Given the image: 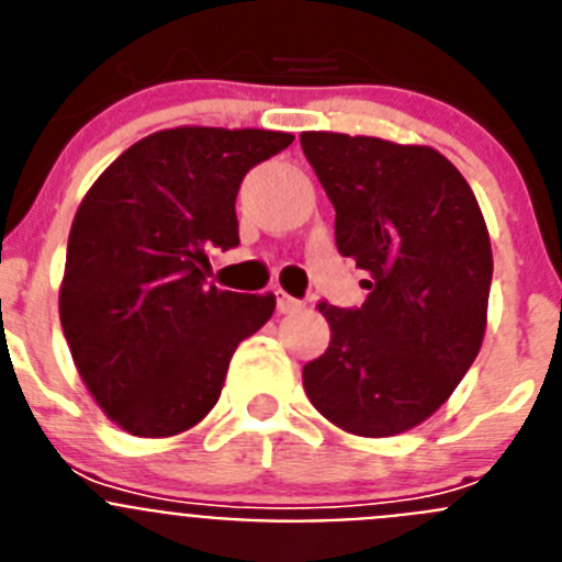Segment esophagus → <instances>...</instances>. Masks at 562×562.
I'll return each mask as SVG.
<instances>
[{
  "label": "esophagus",
  "instance_id": "esophagus-1",
  "mask_svg": "<svg viewBox=\"0 0 562 562\" xmlns=\"http://www.w3.org/2000/svg\"><path fill=\"white\" fill-rule=\"evenodd\" d=\"M276 306H278V312H281V315H295V312L304 310L306 304H304V301H297V297L286 295V292L276 290Z\"/></svg>",
  "mask_w": 562,
  "mask_h": 562
}]
</instances>
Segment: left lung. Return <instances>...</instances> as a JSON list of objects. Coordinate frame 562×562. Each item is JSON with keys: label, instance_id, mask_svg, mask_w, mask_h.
<instances>
[{"label": "left lung", "instance_id": "obj_1", "mask_svg": "<svg viewBox=\"0 0 562 562\" xmlns=\"http://www.w3.org/2000/svg\"><path fill=\"white\" fill-rule=\"evenodd\" d=\"M335 205L340 256L366 272V304H317L329 349L304 366L321 414L357 436L416 428L473 366L486 329L493 247L459 168L428 146L304 132Z\"/></svg>", "mask_w": 562, "mask_h": 562}]
</instances>
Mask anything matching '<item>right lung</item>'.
<instances>
[{"label": "right lung", "instance_id": "right-lung-1", "mask_svg": "<svg viewBox=\"0 0 562 562\" xmlns=\"http://www.w3.org/2000/svg\"><path fill=\"white\" fill-rule=\"evenodd\" d=\"M290 143L265 128H166L126 148L83 196L61 329L89 394L128 434L160 439L205 419L236 346L270 321V292L207 284V252L238 245V186Z\"/></svg>", "mask_w": 562, "mask_h": 562}]
</instances>
